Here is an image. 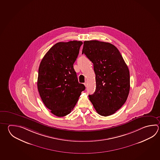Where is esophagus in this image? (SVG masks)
Returning a JSON list of instances; mask_svg holds the SVG:
<instances>
[{
	"mask_svg": "<svg viewBox=\"0 0 160 160\" xmlns=\"http://www.w3.org/2000/svg\"><path fill=\"white\" fill-rule=\"evenodd\" d=\"M84 85L87 87L88 86V82H84Z\"/></svg>",
	"mask_w": 160,
	"mask_h": 160,
	"instance_id": "esophagus-1",
	"label": "esophagus"
}]
</instances>
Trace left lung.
<instances>
[{
  "instance_id": "1",
  "label": "left lung",
  "mask_w": 160,
  "mask_h": 160,
  "mask_svg": "<svg viewBox=\"0 0 160 160\" xmlns=\"http://www.w3.org/2000/svg\"><path fill=\"white\" fill-rule=\"evenodd\" d=\"M82 54L93 64L96 89L89 95L100 115L114 114L126 102L130 88V72L114 45L97 40L85 41Z\"/></svg>"
}]
</instances>
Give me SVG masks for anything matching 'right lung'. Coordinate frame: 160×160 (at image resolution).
Instances as JSON below:
<instances>
[{"label": "right lung", "mask_w": 160, "mask_h": 160, "mask_svg": "<svg viewBox=\"0 0 160 160\" xmlns=\"http://www.w3.org/2000/svg\"><path fill=\"white\" fill-rule=\"evenodd\" d=\"M82 44L80 41L57 43L39 64V95L46 108L59 117L69 114L85 89L84 85L78 82L73 68Z\"/></svg>", "instance_id": "obj_1"}]
</instances>
